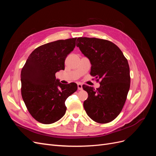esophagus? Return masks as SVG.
<instances>
[{
	"label": "esophagus",
	"mask_w": 156,
	"mask_h": 156,
	"mask_svg": "<svg viewBox=\"0 0 156 156\" xmlns=\"http://www.w3.org/2000/svg\"><path fill=\"white\" fill-rule=\"evenodd\" d=\"M77 88L79 90H83V84L81 83H77Z\"/></svg>",
	"instance_id": "esophagus-1"
}]
</instances>
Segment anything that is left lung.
Returning a JSON list of instances; mask_svg holds the SVG:
<instances>
[{
  "mask_svg": "<svg viewBox=\"0 0 156 156\" xmlns=\"http://www.w3.org/2000/svg\"><path fill=\"white\" fill-rule=\"evenodd\" d=\"M77 42V47L90 62V74L101 80L96 90L83 86L88 94L84 108L94 121L108 123L120 114L126 102L130 87L128 62L119 47L110 41L81 37Z\"/></svg>",
  "mask_w": 156,
  "mask_h": 156,
  "instance_id": "8db88e82",
  "label": "left lung"
}]
</instances>
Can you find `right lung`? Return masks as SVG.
<instances>
[{
	"label": "right lung",
	"mask_w": 156,
	"mask_h": 156,
	"mask_svg": "<svg viewBox=\"0 0 156 156\" xmlns=\"http://www.w3.org/2000/svg\"><path fill=\"white\" fill-rule=\"evenodd\" d=\"M77 37L41 45L32 52L21 73V96L28 111L44 124L59 120L66 113V99L77 90L76 83L62 84L55 73L64 69L67 56Z\"/></svg>",
	"instance_id": "right-lung-1"
}]
</instances>
